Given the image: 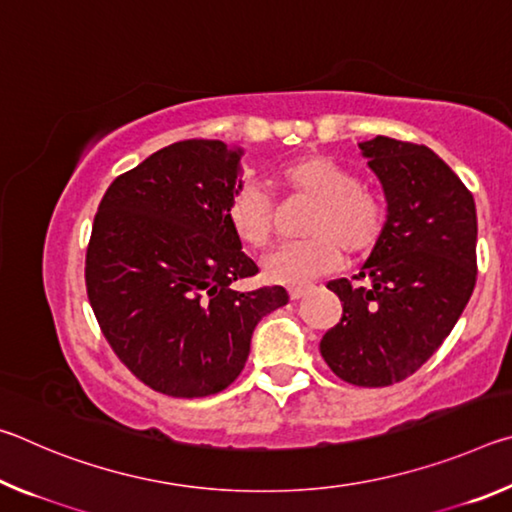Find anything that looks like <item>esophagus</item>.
Returning <instances> with one entry per match:
<instances>
[{
	"instance_id": "1",
	"label": "esophagus",
	"mask_w": 512,
	"mask_h": 512,
	"mask_svg": "<svg viewBox=\"0 0 512 512\" xmlns=\"http://www.w3.org/2000/svg\"><path fill=\"white\" fill-rule=\"evenodd\" d=\"M311 291V287H293V289H289V298L296 302V300H300V298H305L307 293Z\"/></svg>"
}]
</instances>
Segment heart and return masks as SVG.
<instances>
[{
    "label": "heart",
    "instance_id": "obj_1",
    "mask_svg": "<svg viewBox=\"0 0 512 512\" xmlns=\"http://www.w3.org/2000/svg\"><path fill=\"white\" fill-rule=\"evenodd\" d=\"M282 192L314 203L305 223V241L266 255L262 273L271 284L298 287L336 271L343 250L366 257L384 237L388 207L384 196L359 183V176L329 155H302L275 173ZM225 223L241 246L262 250L273 237V210L262 189L241 185L225 205Z\"/></svg>",
    "mask_w": 512,
    "mask_h": 512
}]
</instances>
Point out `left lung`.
Returning a JSON list of instances; mask_svg holds the SVG:
<instances>
[{
	"label": "left lung",
	"instance_id": "obj_1",
	"mask_svg": "<svg viewBox=\"0 0 512 512\" xmlns=\"http://www.w3.org/2000/svg\"><path fill=\"white\" fill-rule=\"evenodd\" d=\"M384 187L388 219L354 280H332L343 318L320 341L336 377L391 386L413 375L452 332L476 284V207L429 146L377 135L359 142Z\"/></svg>",
	"mask_w": 512,
	"mask_h": 512
}]
</instances>
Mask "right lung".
Here are the masks:
<instances>
[{
	"instance_id": "1",
	"label": "right lung",
	"mask_w": 512,
	"mask_h": 512,
	"mask_svg": "<svg viewBox=\"0 0 512 512\" xmlns=\"http://www.w3.org/2000/svg\"><path fill=\"white\" fill-rule=\"evenodd\" d=\"M244 149L185 140L112 180L94 216L85 287L101 332L133 375L171 397H205L244 370L282 287H230L257 273L225 223Z\"/></svg>"
}]
</instances>
